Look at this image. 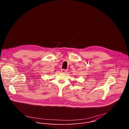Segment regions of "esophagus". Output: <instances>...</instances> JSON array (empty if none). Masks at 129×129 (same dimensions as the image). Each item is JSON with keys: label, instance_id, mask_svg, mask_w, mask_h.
<instances>
[{"label": "esophagus", "instance_id": "1", "mask_svg": "<svg viewBox=\"0 0 129 129\" xmlns=\"http://www.w3.org/2000/svg\"><path fill=\"white\" fill-rule=\"evenodd\" d=\"M61 72L62 73H66L67 71V70H64V69H61Z\"/></svg>", "mask_w": 129, "mask_h": 129}]
</instances>
